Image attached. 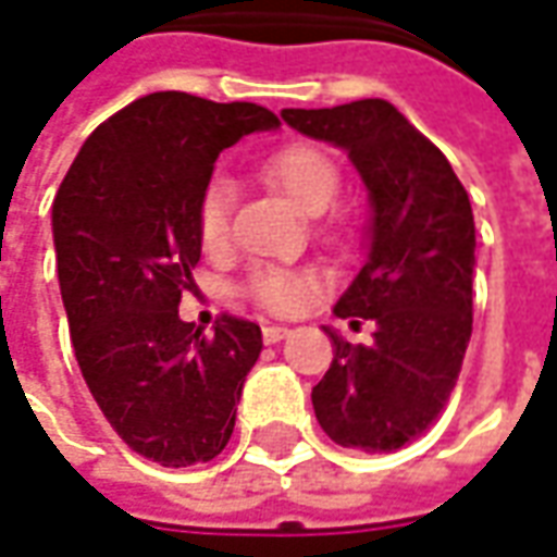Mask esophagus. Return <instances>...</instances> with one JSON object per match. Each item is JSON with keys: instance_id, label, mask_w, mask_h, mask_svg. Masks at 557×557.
I'll return each instance as SVG.
<instances>
[{"instance_id": "1", "label": "esophagus", "mask_w": 557, "mask_h": 557, "mask_svg": "<svg viewBox=\"0 0 557 557\" xmlns=\"http://www.w3.org/2000/svg\"><path fill=\"white\" fill-rule=\"evenodd\" d=\"M286 335H289V329L286 326H264L262 329L264 344H277V342H283Z\"/></svg>"}]
</instances>
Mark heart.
I'll return each instance as SVG.
<instances>
[{
	"label": "heart",
	"mask_w": 557,
	"mask_h": 557,
	"mask_svg": "<svg viewBox=\"0 0 557 557\" xmlns=\"http://www.w3.org/2000/svg\"><path fill=\"white\" fill-rule=\"evenodd\" d=\"M262 176L268 180V185L283 191L301 213L308 215L326 213L342 188V173L332 164V158L326 151H320L317 146H305V143L274 151L264 161ZM231 203H234V185L225 176H215L213 183L203 188L198 203V237L203 249L213 252V249L225 247ZM249 293L264 310L289 313L305 301L308 283L298 274H286V271H259L249 283Z\"/></svg>",
	"instance_id": "heart-1"
}]
</instances>
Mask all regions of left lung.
<instances>
[{
	"label": "left lung",
	"mask_w": 557,
	"mask_h": 557,
	"mask_svg": "<svg viewBox=\"0 0 557 557\" xmlns=\"http://www.w3.org/2000/svg\"><path fill=\"white\" fill-rule=\"evenodd\" d=\"M298 134L347 151L369 191L366 262L335 301L372 344L323 326L335 359L313 387V414L335 445L396 451L436 421L472 335L475 222L442 151L387 100L283 109Z\"/></svg>",
	"instance_id": "left-lung-1"
}]
</instances>
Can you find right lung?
<instances>
[{
  "label": "right lung",
  "mask_w": 557,
  "mask_h": 557,
  "mask_svg": "<svg viewBox=\"0 0 557 557\" xmlns=\"http://www.w3.org/2000/svg\"><path fill=\"white\" fill-rule=\"evenodd\" d=\"M256 103L158 90L100 124L51 207L72 347L97 406L139 457L207 463L228 445L262 329L180 320L200 262L198 203L219 151L277 131Z\"/></svg>",
  "instance_id": "obj_1"
}]
</instances>
